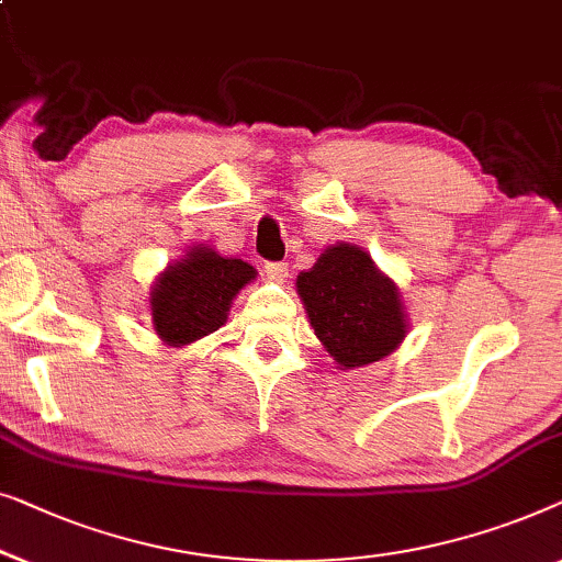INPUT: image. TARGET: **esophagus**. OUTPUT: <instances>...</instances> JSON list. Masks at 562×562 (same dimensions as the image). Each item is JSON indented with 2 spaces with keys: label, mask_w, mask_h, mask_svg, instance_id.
Returning a JSON list of instances; mask_svg holds the SVG:
<instances>
[{
  "label": "esophagus",
  "mask_w": 562,
  "mask_h": 562,
  "mask_svg": "<svg viewBox=\"0 0 562 562\" xmlns=\"http://www.w3.org/2000/svg\"><path fill=\"white\" fill-rule=\"evenodd\" d=\"M265 272H267V278H270V280L284 282V278L290 274V267H288V262H267Z\"/></svg>",
  "instance_id": "34e87169"
}]
</instances>
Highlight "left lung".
I'll use <instances>...</instances> for the list:
<instances>
[{
    "instance_id": "8db88e82",
    "label": "left lung",
    "mask_w": 562,
    "mask_h": 562,
    "mask_svg": "<svg viewBox=\"0 0 562 562\" xmlns=\"http://www.w3.org/2000/svg\"><path fill=\"white\" fill-rule=\"evenodd\" d=\"M295 284L315 336L338 367L374 363L405 341L407 313L397 284L357 244L328 247Z\"/></svg>"
}]
</instances>
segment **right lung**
<instances>
[{"label":"right lung","instance_id":"right-lung-1","mask_svg":"<svg viewBox=\"0 0 562 562\" xmlns=\"http://www.w3.org/2000/svg\"><path fill=\"white\" fill-rule=\"evenodd\" d=\"M257 278L249 262L221 257L205 244L170 265L149 292L153 326L168 346H188L226 323L232 300Z\"/></svg>","mask_w":562,"mask_h":562}]
</instances>
